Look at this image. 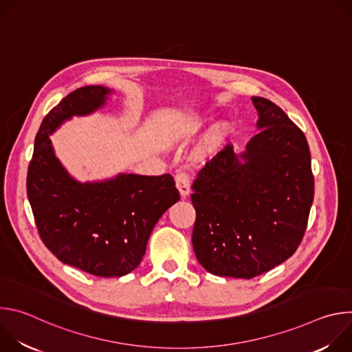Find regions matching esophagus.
I'll use <instances>...</instances> for the list:
<instances>
[{"label": "esophagus", "mask_w": 352, "mask_h": 352, "mask_svg": "<svg viewBox=\"0 0 352 352\" xmlns=\"http://www.w3.org/2000/svg\"><path fill=\"white\" fill-rule=\"evenodd\" d=\"M175 184L182 197H186L190 192V181L185 171H178L175 175Z\"/></svg>", "instance_id": "1"}]
</instances>
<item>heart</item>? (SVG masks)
Returning a JSON list of instances; mask_svg holds the SVG:
<instances>
[{"instance_id":"1","label":"heart","mask_w":352,"mask_h":352,"mask_svg":"<svg viewBox=\"0 0 352 352\" xmlns=\"http://www.w3.org/2000/svg\"><path fill=\"white\" fill-rule=\"evenodd\" d=\"M230 131H231V128H230V125H228L227 122H220V124H217V125L213 128V131H212L210 143H212L213 146L220 144V143L224 142V139L228 136Z\"/></svg>"}]
</instances>
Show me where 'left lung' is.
<instances>
[{"label":"left lung","mask_w":352,"mask_h":352,"mask_svg":"<svg viewBox=\"0 0 352 352\" xmlns=\"http://www.w3.org/2000/svg\"><path fill=\"white\" fill-rule=\"evenodd\" d=\"M252 103L261 132L239 155L227 144L192 185L195 255L220 277L254 278L292 256L314 202L304 132L270 100Z\"/></svg>","instance_id":"8db88e82"}]
</instances>
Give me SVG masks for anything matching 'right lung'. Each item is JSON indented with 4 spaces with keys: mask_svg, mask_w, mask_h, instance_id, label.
Segmentation results:
<instances>
[{
    "mask_svg": "<svg viewBox=\"0 0 352 352\" xmlns=\"http://www.w3.org/2000/svg\"><path fill=\"white\" fill-rule=\"evenodd\" d=\"M111 93L104 86L79 87L44 117L26 181L34 221L50 252L98 277H121L136 269L156 223L179 200L170 174L121 173L79 182L56 157L50 135L72 117L102 109Z\"/></svg>",
    "mask_w": 352,
    "mask_h": 352,
    "instance_id": "right-lung-1",
    "label": "right lung"
}]
</instances>
